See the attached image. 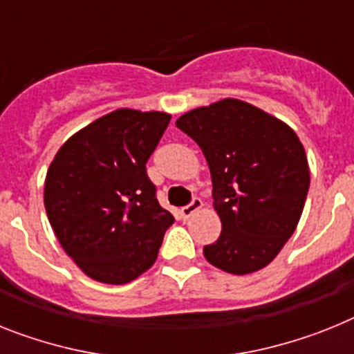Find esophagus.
<instances>
[{
  "label": "esophagus",
  "mask_w": 354,
  "mask_h": 354,
  "mask_svg": "<svg viewBox=\"0 0 354 354\" xmlns=\"http://www.w3.org/2000/svg\"><path fill=\"white\" fill-rule=\"evenodd\" d=\"M201 207H203V201H201L200 198H194L191 205H187V207H182V209H180V216H182L183 219H189L192 214L198 212Z\"/></svg>",
  "instance_id": "obj_1"
}]
</instances>
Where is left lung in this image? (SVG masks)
I'll return each instance as SVG.
<instances>
[{
    "label": "left lung",
    "instance_id": "left-lung-1",
    "mask_svg": "<svg viewBox=\"0 0 354 354\" xmlns=\"http://www.w3.org/2000/svg\"><path fill=\"white\" fill-rule=\"evenodd\" d=\"M176 127L203 151L221 236L212 266L246 275L268 266L295 232L310 189L304 145L286 122L239 99L191 109Z\"/></svg>",
    "mask_w": 354,
    "mask_h": 354
}]
</instances>
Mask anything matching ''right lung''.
<instances>
[{
  "mask_svg": "<svg viewBox=\"0 0 354 354\" xmlns=\"http://www.w3.org/2000/svg\"><path fill=\"white\" fill-rule=\"evenodd\" d=\"M171 115L120 108L71 135L50 163L44 209L59 243L82 272L126 284L158 257L174 223L162 209L145 163Z\"/></svg>",
  "mask_w": 354,
  "mask_h": 354,
  "instance_id": "add662e5",
  "label": "right lung"
}]
</instances>
